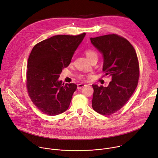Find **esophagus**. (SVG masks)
Here are the masks:
<instances>
[{
    "mask_svg": "<svg viewBox=\"0 0 158 158\" xmlns=\"http://www.w3.org/2000/svg\"><path fill=\"white\" fill-rule=\"evenodd\" d=\"M85 85H86L85 84H79L78 85H77V89H81L82 88H83V87H84Z\"/></svg>",
    "mask_w": 158,
    "mask_h": 158,
    "instance_id": "esophagus-1",
    "label": "esophagus"
}]
</instances>
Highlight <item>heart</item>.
<instances>
[{
    "label": "heart",
    "mask_w": 158,
    "mask_h": 158,
    "mask_svg": "<svg viewBox=\"0 0 158 158\" xmlns=\"http://www.w3.org/2000/svg\"><path fill=\"white\" fill-rule=\"evenodd\" d=\"M85 55H86L87 58L89 60L90 59H91L92 57L94 56H97V53L94 51V50H92L91 49H88L85 51ZM79 77L80 79H82L84 77V76L82 75H79Z\"/></svg>",
    "instance_id": "1"
}]
</instances>
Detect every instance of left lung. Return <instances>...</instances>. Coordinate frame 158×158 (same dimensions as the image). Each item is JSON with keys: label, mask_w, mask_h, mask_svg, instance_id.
<instances>
[{"label": "left lung", "mask_w": 158, "mask_h": 158, "mask_svg": "<svg viewBox=\"0 0 158 158\" xmlns=\"http://www.w3.org/2000/svg\"><path fill=\"white\" fill-rule=\"evenodd\" d=\"M90 40L103 55V70L105 75L111 77L107 87L92 85V107L99 114L110 115L125 105L137 86V56L131 43L117 35L91 38Z\"/></svg>", "instance_id": "1"}]
</instances>
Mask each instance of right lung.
<instances>
[{
    "instance_id": "add662e5",
    "label": "right lung",
    "mask_w": 158,
    "mask_h": 158,
    "mask_svg": "<svg viewBox=\"0 0 158 158\" xmlns=\"http://www.w3.org/2000/svg\"><path fill=\"white\" fill-rule=\"evenodd\" d=\"M85 35H56L33 48L27 60L26 87L34 105L44 113L54 116L65 111L77 89L74 83L59 80L63 69Z\"/></svg>"
}]
</instances>
